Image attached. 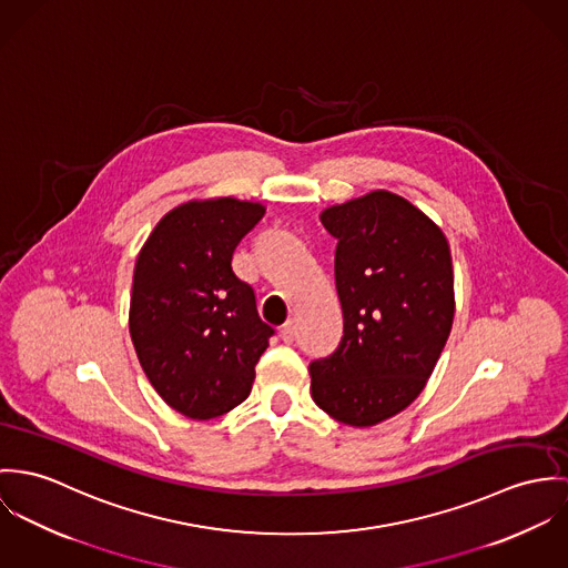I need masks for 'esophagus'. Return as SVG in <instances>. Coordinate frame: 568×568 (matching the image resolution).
<instances>
[{
    "mask_svg": "<svg viewBox=\"0 0 568 568\" xmlns=\"http://www.w3.org/2000/svg\"><path fill=\"white\" fill-rule=\"evenodd\" d=\"M281 339H283L285 344H292V342L296 339V322H294V320H287V322L283 324V328H281Z\"/></svg>",
    "mask_w": 568,
    "mask_h": 568,
    "instance_id": "esophagus-1",
    "label": "esophagus"
}]
</instances>
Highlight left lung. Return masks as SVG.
Wrapping results in <instances>:
<instances>
[{"mask_svg":"<svg viewBox=\"0 0 568 568\" xmlns=\"http://www.w3.org/2000/svg\"><path fill=\"white\" fill-rule=\"evenodd\" d=\"M337 240L339 348L310 366L315 405L373 427L425 389L455 315L453 261L440 226L403 195L375 190L320 213Z\"/></svg>","mask_w":568,"mask_h":568,"instance_id":"8db88e82","label":"left lung"}]
</instances>
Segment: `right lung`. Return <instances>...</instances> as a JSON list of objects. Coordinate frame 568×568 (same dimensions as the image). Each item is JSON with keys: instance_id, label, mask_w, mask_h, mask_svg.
<instances>
[{"instance_id": "right-lung-1", "label": "right lung", "mask_w": 568, "mask_h": 568, "mask_svg": "<svg viewBox=\"0 0 568 568\" xmlns=\"http://www.w3.org/2000/svg\"><path fill=\"white\" fill-rule=\"evenodd\" d=\"M263 213L261 202L233 195L187 200L159 220L136 256L128 328L139 364L159 396L193 420L248 398L274 333L231 265Z\"/></svg>"}]
</instances>
